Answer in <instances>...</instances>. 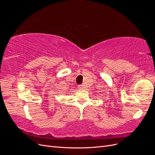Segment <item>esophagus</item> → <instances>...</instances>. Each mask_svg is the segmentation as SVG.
<instances>
[{"instance_id":"obj_1","label":"esophagus","mask_w":155,"mask_h":155,"mask_svg":"<svg viewBox=\"0 0 155 155\" xmlns=\"http://www.w3.org/2000/svg\"><path fill=\"white\" fill-rule=\"evenodd\" d=\"M79 88H80V89H83V85H79Z\"/></svg>"}]
</instances>
